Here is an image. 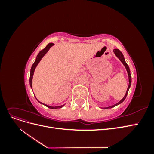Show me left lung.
Returning a JSON list of instances; mask_svg holds the SVG:
<instances>
[{"mask_svg": "<svg viewBox=\"0 0 154 154\" xmlns=\"http://www.w3.org/2000/svg\"><path fill=\"white\" fill-rule=\"evenodd\" d=\"M113 52L115 54V55L118 58V59L120 60L121 62H122V63L123 64V66H125L126 70H127V73H128V88H127V92H126V94L125 95V96L123 97V98L118 103H117L116 104L114 105H112V106H107V107H104V108H102V107H101V109H111L112 108V107H114L116 106H117L119 104H121L122 103H123V102L124 101V100L126 99V97H127V94H128V92L129 91V88L130 87V86H131V82H132V78H131V75H130V68L128 67V66L127 65V63H126L125 62V58H124V56L123 54V53L121 52V51L118 49H114L113 50Z\"/></svg>", "mask_w": 154, "mask_h": 154, "instance_id": "8db88e82", "label": "left lung"}]
</instances>
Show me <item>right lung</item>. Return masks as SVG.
Returning a JSON list of instances; mask_svg holds the SVG:
<instances>
[{
    "mask_svg": "<svg viewBox=\"0 0 154 154\" xmlns=\"http://www.w3.org/2000/svg\"><path fill=\"white\" fill-rule=\"evenodd\" d=\"M54 45V44L53 43H49L47 45V46L46 47L42 49V51H40L39 53L38 54V55L36 56V60L34 62V63L32 64V66L31 67V71H30V78H29V84H30V87H31V89L32 90V77H33V74H34V72H35V70L36 67V66H38V64L39 63V62H40V60H42V58L44 55L47 53L48 52V51L50 49V48L52 47V46H53ZM36 99L37 100V98L36 97ZM37 101H38L40 103L42 104V105H44L45 106H46L47 107H48L49 109H60V108H62V107H63L64 105H60V106H49L48 105H46V104H44L43 103H42V102H40V101H38V100H37Z\"/></svg>",
    "mask_w": 154,
    "mask_h": 154,
    "instance_id": "right-lung-1",
    "label": "right lung"
}]
</instances>
